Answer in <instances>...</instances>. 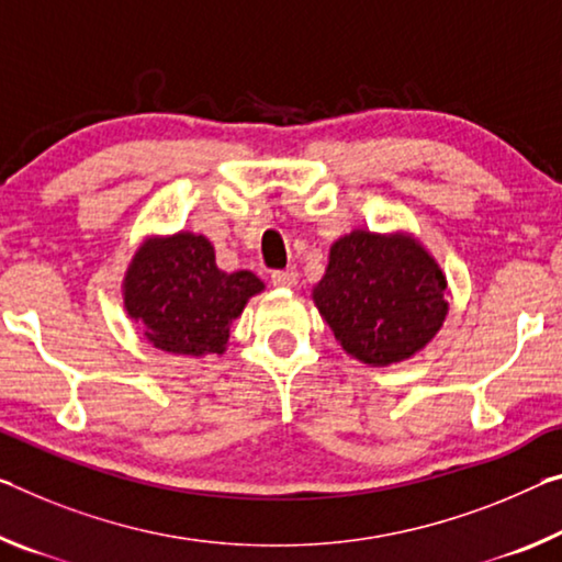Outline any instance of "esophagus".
I'll return each mask as SVG.
<instances>
[{
    "label": "esophagus",
    "instance_id": "34e87169",
    "mask_svg": "<svg viewBox=\"0 0 562 562\" xmlns=\"http://www.w3.org/2000/svg\"><path fill=\"white\" fill-rule=\"evenodd\" d=\"M272 284H274V288H295L297 270H295V267H288V270H274L272 272Z\"/></svg>",
    "mask_w": 562,
    "mask_h": 562
}]
</instances>
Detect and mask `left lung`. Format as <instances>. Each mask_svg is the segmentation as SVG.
<instances>
[{
  "label": "left lung",
  "mask_w": 562,
  "mask_h": 562,
  "mask_svg": "<svg viewBox=\"0 0 562 562\" xmlns=\"http://www.w3.org/2000/svg\"><path fill=\"white\" fill-rule=\"evenodd\" d=\"M445 295L442 270L415 237L355 229L329 247L313 300L347 355L385 368L438 335Z\"/></svg>",
  "instance_id": "1"
}]
</instances>
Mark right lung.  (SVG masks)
Here are the masks:
<instances>
[{
    "label": "right lung",
    "instance_id": "right-lung-1",
    "mask_svg": "<svg viewBox=\"0 0 562 562\" xmlns=\"http://www.w3.org/2000/svg\"><path fill=\"white\" fill-rule=\"evenodd\" d=\"M262 288L249 270L222 272L207 237L177 233L137 249L124 274V307L159 350L222 355L233 319Z\"/></svg>",
    "mask_w": 562,
    "mask_h": 562
}]
</instances>
